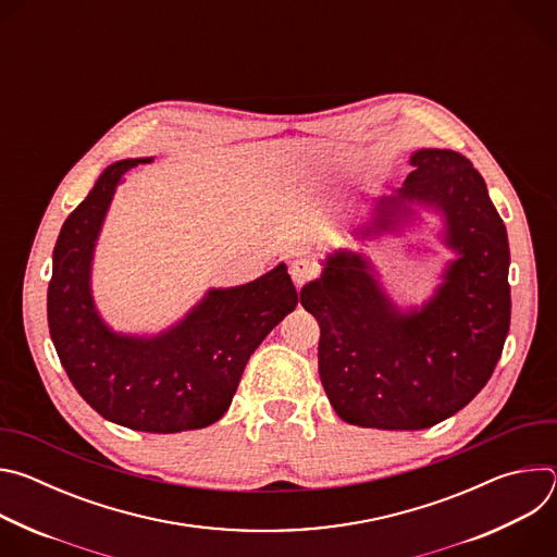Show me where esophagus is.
Listing matches in <instances>:
<instances>
[{
	"label": "esophagus",
	"instance_id": "esophagus-1",
	"mask_svg": "<svg viewBox=\"0 0 557 557\" xmlns=\"http://www.w3.org/2000/svg\"><path fill=\"white\" fill-rule=\"evenodd\" d=\"M312 273H314V267H312V262H310L308 258H297V260H293V264H290V277H293V282H295L297 286H301L306 280H310Z\"/></svg>",
	"mask_w": 557,
	"mask_h": 557
}]
</instances>
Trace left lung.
<instances>
[{"label":"left lung","instance_id":"1","mask_svg":"<svg viewBox=\"0 0 557 557\" xmlns=\"http://www.w3.org/2000/svg\"><path fill=\"white\" fill-rule=\"evenodd\" d=\"M404 187L376 198L350 235H401L425 215L451 251L434 293L401 306L366 251L335 249L301 306L320 324V379L350 425L425 430L462 410L490 381L511 322L509 240L483 176L451 149L410 153Z\"/></svg>","mask_w":557,"mask_h":557}]
</instances>
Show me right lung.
<instances>
[{
  "label": "right lung",
  "mask_w": 557,
  "mask_h": 557,
  "mask_svg": "<svg viewBox=\"0 0 557 557\" xmlns=\"http://www.w3.org/2000/svg\"><path fill=\"white\" fill-rule=\"evenodd\" d=\"M149 158L108 165L61 226L48 286L50 337L72 385L108 421L153 434L207 428L224 417L245 366L297 306L280 262L240 286L209 288L158 333L114 331L95 301L92 267L125 174Z\"/></svg>",
  "instance_id": "1"
}]
</instances>
